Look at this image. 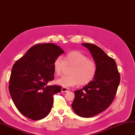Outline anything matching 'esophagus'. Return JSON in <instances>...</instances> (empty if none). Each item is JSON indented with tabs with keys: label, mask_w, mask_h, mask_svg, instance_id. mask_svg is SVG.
Wrapping results in <instances>:
<instances>
[{
	"label": "esophagus",
	"mask_w": 135,
	"mask_h": 135,
	"mask_svg": "<svg viewBox=\"0 0 135 135\" xmlns=\"http://www.w3.org/2000/svg\"><path fill=\"white\" fill-rule=\"evenodd\" d=\"M69 89L66 88H65V87H62V92H66V91H69Z\"/></svg>",
	"instance_id": "34e87169"
}]
</instances>
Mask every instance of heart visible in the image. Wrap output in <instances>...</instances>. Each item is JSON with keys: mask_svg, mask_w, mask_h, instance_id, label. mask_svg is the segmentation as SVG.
Masks as SVG:
<instances>
[{"mask_svg": "<svg viewBox=\"0 0 135 135\" xmlns=\"http://www.w3.org/2000/svg\"><path fill=\"white\" fill-rule=\"evenodd\" d=\"M58 56L53 62V69L56 74L62 73L65 66H72L69 75L63 76L57 80V83L63 87H72L79 83L80 85H87L92 80L97 72V65L93 59H89L86 55L78 50L67 53L64 57ZM66 64H65V63Z\"/></svg>", "mask_w": 135, "mask_h": 135, "instance_id": "obj_1", "label": "heart"}]
</instances>
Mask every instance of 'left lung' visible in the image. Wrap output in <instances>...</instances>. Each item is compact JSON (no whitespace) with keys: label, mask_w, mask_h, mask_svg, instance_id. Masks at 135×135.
Returning <instances> with one entry per match:
<instances>
[{"label":"left lung","mask_w":135,"mask_h":135,"mask_svg":"<svg viewBox=\"0 0 135 135\" xmlns=\"http://www.w3.org/2000/svg\"><path fill=\"white\" fill-rule=\"evenodd\" d=\"M89 50L97 65L93 79L81 89L75 91L72 108L78 116L90 118L105 110L112 103L120 83L116 63L97 46L82 44Z\"/></svg>","instance_id":"8db88e82"}]
</instances>
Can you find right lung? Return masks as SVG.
Masks as SVG:
<instances>
[{"instance_id":"1","label":"right lung","mask_w":135,"mask_h":135,"mask_svg":"<svg viewBox=\"0 0 135 135\" xmlns=\"http://www.w3.org/2000/svg\"><path fill=\"white\" fill-rule=\"evenodd\" d=\"M64 52L52 43L33 46L13 66L9 93L16 108L32 120L45 118L53 104V96L62 88L48 85L54 79L53 62Z\"/></svg>"}]
</instances>
